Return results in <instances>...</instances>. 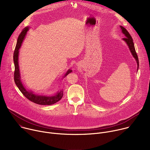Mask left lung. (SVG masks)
I'll return each mask as SVG.
<instances>
[{
  "mask_svg": "<svg viewBox=\"0 0 150 150\" xmlns=\"http://www.w3.org/2000/svg\"><path fill=\"white\" fill-rule=\"evenodd\" d=\"M121 30H122V33L125 34V37L123 38V40L126 42V44L127 45L128 47H129V50L132 53V54L133 55L134 57L136 59V61L137 62V65H138V69H138V68H139V60H138V55L136 53V51H135V46H134V42H133V39L132 38V37L131 36L130 34L129 33V32H128L126 28H125L123 27L122 26H120Z\"/></svg>",
  "mask_w": 150,
  "mask_h": 150,
  "instance_id": "left-lung-1",
  "label": "left lung"
}]
</instances>
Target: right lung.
Segmentation results:
<instances>
[{
    "instance_id": "add662e5",
    "label": "right lung",
    "mask_w": 150,
    "mask_h": 150,
    "mask_svg": "<svg viewBox=\"0 0 150 150\" xmlns=\"http://www.w3.org/2000/svg\"><path fill=\"white\" fill-rule=\"evenodd\" d=\"M29 28L28 27H25L22 32L19 34L18 40L16 45L13 53V62L15 65V71H14V81L16 85V86L20 90V91L23 93V94L31 101L35 103L40 105H52L57 101H59L63 97V91L62 90L60 91H58L57 93L52 96H45V95H37L33 93V92L30 91H27L24 87L22 82L21 81L20 72L18 65V55H19V49L21 46L23 41L24 39V37L27 34V31ZM72 72V70L69 69L64 77L67 76L69 74Z\"/></svg>"
}]
</instances>
